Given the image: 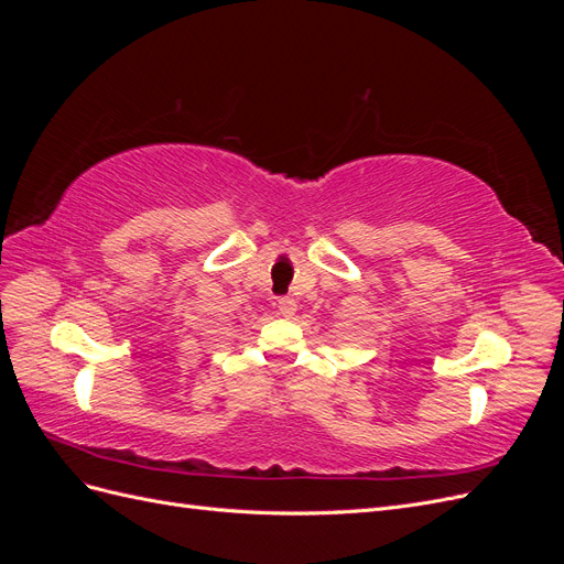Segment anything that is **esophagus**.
Returning a JSON list of instances; mask_svg holds the SVG:
<instances>
[{"label": "esophagus", "mask_w": 564, "mask_h": 564, "mask_svg": "<svg viewBox=\"0 0 564 564\" xmlns=\"http://www.w3.org/2000/svg\"><path fill=\"white\" fill-rule=\"evenodd\" d=\"M296 308L299 305L294 299H280V303H278V311L282 317H292L296 313Z\"/></svg>", "instance_id": "34e87169"}]
</instances>
